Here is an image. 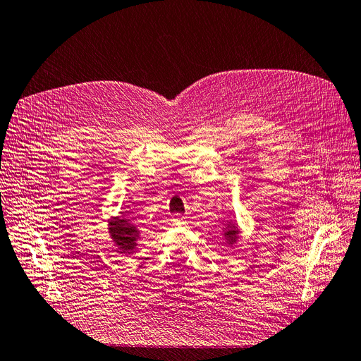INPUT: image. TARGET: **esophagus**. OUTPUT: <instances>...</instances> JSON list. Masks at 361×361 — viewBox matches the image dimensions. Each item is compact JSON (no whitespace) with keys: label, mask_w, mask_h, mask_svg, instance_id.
<instances>
[{"label":"esophagus","mask_w":361,"mask_h":361,"mask_svg":"<svg viewBox=\"0 0 361 361\" xmlns=\"http://www.w3.org/2000/svg\"><path fill=\"white\" fill-rule=\"evenodd\" d=\"M172 223H174V226H183L184 224V216L174 215V218H172Z\"/></svg>","instance_id":"34e87169"}]
</instances>
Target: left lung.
Masks as SVG:
<instances>
[{
	"mask_svg": "<svg viewBox=\"0 0 361 361\" xmlns=\"http://www.w3.org/2000/svg\"><path fill=\"white\" fill-rule=\"evenodd\" d=\"M239 228H238V226L236 224H233V223H230V224H227V227H226V230H224V238H226V240H227V245H230V246H233L234 243L238 242V239H239Z\"/></svg>",
	"mask_w": 361,
	"mask_h": 361,
	"instance_id": "8db88e82",
	"label": "left lung"
}]
</instances>
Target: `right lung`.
<instances>
[{
	"label": "right lung",
	"mask_w": 361,
	"mask_h": 361,
	"mask_svg": "<svg viewBox=\"0 0 361 361\" xmlns=\"http://www.w3.org/2000/svg\"><path fill=\"white\" fill-rule=\"evenodd\" d=\"M109 234L121 254L133 252L140 239V230L128 215L112 216L109 219Z\"/></svg>",
	"instance_id": "obj_1"
}]
</instances>
